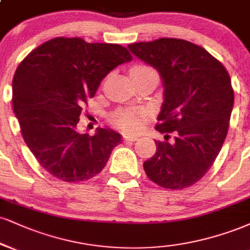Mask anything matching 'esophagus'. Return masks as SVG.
<instances>
[{
    "label": "esophagus",
    "mask_w": 250,
    "mask_h": 250,
    "mask_svg": "<svg viewBox=\"0 0 250 250\" xmlns=\"http://www.w3.org/2000/svg\"><path fill=\"white\" fill-rule=\"evenodd\" d=\"M123 140L125 142H134V141L138 140L137 136H133V135H123Z\"/></svg>",
    "instance_id": "obj_1"
}]
</instances>
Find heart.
Listing matches in <instances>:
<instances>
[{
  "instance_id": "b5f03b06",
  "label": "heart",
  "mask_w": 250,
  "mask_h": 250,
  "mask_svg": "<svg viewBox=\"0 0 250 250\" xmlns=\"http://www.w3.org/2000/svg\"><path fill=\"white\" fill-rule=\"evenodd\" d=\"M131 72H144V73H155L154 68L148 65H137L131 68ZM112 122L117 128L122 129L125 133H136L143 128L146 121V113L138 108H127L114 113Z\"/></svg>"
}]
</instances>
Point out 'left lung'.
Listing matches in <instances>:
<instances>
[{
	"mask_svg": "<svg viewBox=\"0 0 250 250\" xmlns=\"http://www.w3.org/2000/svg\"><path fill=\"white\" fill-rule=\"evenodd\" d=\"M128 47L159 72L164 86L156 129L165 141H155L156 154L144 162V171L162 188H188L211 169L227 136L234 104L229 74L204 47L184 39L159 38Z\"/></svg>",
	"mask_w": 250,
	"mask_h": 250,
	"instance_id": "left-lung-1",
	"label": "left lung"
}]
</instances>
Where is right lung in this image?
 Masks as SVG:
<instances>
[{"label":"right lung","instance_id":"right-lung-1","mask_svg":"<svg viewBox=\"0 0 250 250\" xmlns=\"http://www.w3.org/2000/svg\"><path fill=\"white\" fill-rule=\"evenodd\" d=\"M133 59L119 44L57 37L24 58L13 79V107L22 136L38 163L62 182H83L101 172L121 135L99 128L77 131L79 116L101 80Z\"/></svg>","mask_w":250,"mask_h":250}]
</instances>
